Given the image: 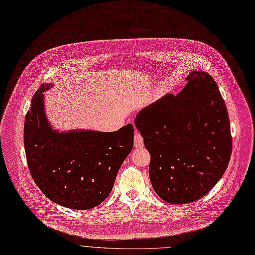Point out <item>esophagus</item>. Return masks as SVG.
<instances>
[{
  "mask_svg": "<svg viewBox=\"0 0 255 255\" xmlns=\"http://www.w3.org/2000/svg\"><path fill=\"white\" fill-rule=\"evenodd\" d=\"M133 142H134V147H135V148H142V147L144 146L143 136L141 135V133H140L139 131H135L134 138H133Z\"/></svg>",
  "mask_w": 255,
  "mask_h": 255,
  "instance_id": "34e87169",
  "label": "esophagus"
}]
</instances>
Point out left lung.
I'll return each mask as SVG.
<instances>
[{
    "instance_id": "1",
    "label": "left lung",
    "mask_w": 255,
    "mask_h": 255,
    "mask_svg": "<svg viewBox=\"0 0 255 255\" xmlns=\"http://www.w3.org/2000/svg\"><path fill=\"white\" fill-rule=\"evenodd\" d=\"M186 80L181 93L166 94L134 120L151 155L152 187L170 204L202 198L224 175L232 153L229 114L217 83L196 70Z\"/></svg>"
}]
</instances>
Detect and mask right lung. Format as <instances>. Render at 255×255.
Returning a JSON list of instances; mask_svg holds the SVG:
<instances>
[{
	"label": "right lung",
	"mask_w": 255,
	"mask_h": 255,
	"mask_svg": "<svg viewBox=\"0 0 255 255\" xmlns=\"http://www.w3.org/2000/svg\"><path fill=\"white\" fill-rule=\"evenodd\" d=\"M42 84L33 95L24 123L29 171L47 197L67 208L85 210L109 196L116 174L133 146L130 124L115 131L55 129L47 119Z\"/></svg>",
	"instance_id": "1"
}]
</instances>
